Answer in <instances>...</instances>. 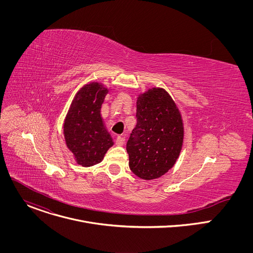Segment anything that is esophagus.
I'll return each instance as SVG.
<instances>
[{
	"label": "esophagus",
	"instance_id": "34e87169",
	"mask_svg": "<svg viewBox=\"0 0 253 253\" xmlns=\"http://www.w3.org/2000/svg\"><path fill=\"white\" fill-rule=\"evenodd\" d=\"M124 142H125V138L122 137V136H118L117 139H116V145L122 146L123 144H124Z\"/></svg>",
	"mask_w": 253,
	"mask_h": 253
}]
</instances>
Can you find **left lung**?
I'll return each mask as SVG.
<instances>
[{
	"label": "left lung",
	"mask_w": 253,
	"mask_h": 253,
	"mask_svg": "<svg viewBox=\"0 0 253 253\" xmlns=\"http://www.w3.org/2000/svg\"><path fill=\"white\" fill-rule=\"evenodd\" d=\"M137 125L127 142L129 167L143 180L167 173L183 146L181 112L170 94L153 87L137 95Z\"/></svg>",
	"instance_id": "1"
}]
</instances>
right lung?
<instances>
[{"label": "right lung", "mask_w": 253, "mask_h": 253, "mask_svg": "<svg viewBox=\"0 0 253 253\" xmlns=\"http://www.w3.org/2000/svg\"><path fill=\"white\" fill-rule=\"evenodd\" d=\"M110 88L101 82H89L78 90L66 114L63 134L74 160L83 167L100 163L114 141L101 115Z\"/></svg>", "instance_id": "1"}]
</instances>
